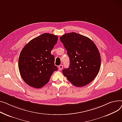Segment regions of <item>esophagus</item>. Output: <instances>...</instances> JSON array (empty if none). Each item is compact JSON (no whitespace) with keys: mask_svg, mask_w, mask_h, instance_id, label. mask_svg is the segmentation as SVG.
Instances as JSON below:
<instances>
[{"mask_svg":"<svg viewBox=\"0 0 122 122\" xmlns=\"http://www.w3.org/2000/svg\"><path fill=\"white\" fill-rule=\"evenodd\" d=\"M58 68H59V69L60 70H61L62 69V68H63V66L62 65H60V66H59Z\"/></svg>","mask_w":122,"mask_h":122,"instance_id":"34e87169","label":"esophagus"}]
</instances>
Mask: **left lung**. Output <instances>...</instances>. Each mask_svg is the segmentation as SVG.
Wrapping results in <instances>:
<instances>
[{
  "instance_id": "left-lung-1",
  "label": "left lung",
  "mask_w": 122,
  "mask_h": 122,
  "mask_svg": "<svg viewBox=\"0 0 122 122\" xmlns=\"http://www.w3.org/2000/svg\"><path fill=\"white\" fill-rule=\"evenodd\" d=\"M60 40L67 51L70 64L62 73L77 87L90 83L98 74L101 65L98 50L89 38L76 32L66 33Z\"/></svg>"
}]
</instances>
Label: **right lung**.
Listing matches in <instances>:
<instances>
[{
  "instance_id": "obj_1",
  "label": "right lung",
  "mask_w": 122,
  "mask_h": 122,
  "mask_svg": "<svg viewBox=\"0 0 122 122\" xmlns=\"http://www.w3.org/2000/svg\"><path fill=\"white\" fill-rule=\"evenodd\" d=\"M58 38L57 35L45 33L30 40L21 50L19 69L23 80L30 86L43 87L58 70L54 64L55 56L51 53Z\"/></svg>"
}]
</instances>
